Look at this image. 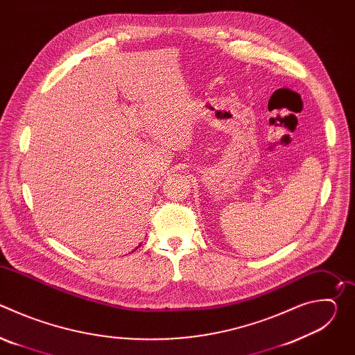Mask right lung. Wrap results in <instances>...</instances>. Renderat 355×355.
<instances>
[{"instance_id": "right-lung-1", "label": "right lung", "mask_w": 355, "mask_h": 355, "mask_svg": "<svg viewBox=\"0 0 355 355\" xmlns=\"http://www.w3.org/2000/svg\"><path fill=\"white\" fill-rule=\"evenodd\" d=\"M139 247H140V244H139ZM136 248H137V247H136Z\"/></svg>"}]
</instances>
